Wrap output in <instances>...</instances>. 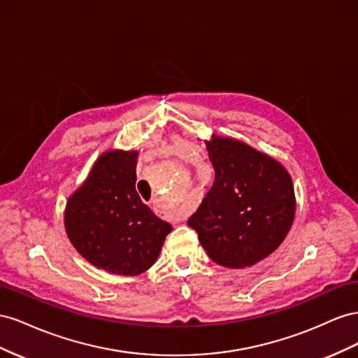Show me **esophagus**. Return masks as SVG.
Returning <instances> with one entry per match:
<instances>
[{"mask_svg": "<svg viewBox=\"0 0 358 358\" xmlns=\"http://www.w3.org/2000/svg\"><path fill=\"white\" fill-rule=\"evenodd\" d=\"M155 210H156L157 213H160V214H166L165 211H162V208L157 206V203H155ZM168 216H169L173 222H180V220H182V219L186 217V214L178 210V211H169Z\"/></svg>", "mask_w": 358, "mask_h": 358, "instance_id": "esophagus-1", "label": "esophagus"}]
</instances>
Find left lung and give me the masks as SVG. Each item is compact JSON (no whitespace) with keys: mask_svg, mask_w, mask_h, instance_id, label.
Wrapping results in <instances>:
<instances>
[{"mask_svg":"<svg viewBox=\"0 0 358 358\" xmlns=\"http://www.w3.org/2000/svg\"><path fill=\"white\" fill-rule=\"evenodd\" d=\"M206 145L216 178L187 224L214 262L250 267L278 249L291 229V176L278 160L241 141L213 135Z\"/></svg>","mask_w":358,"mask_h":358,"instance_id":"1","label":"left lung"}]
</instances>
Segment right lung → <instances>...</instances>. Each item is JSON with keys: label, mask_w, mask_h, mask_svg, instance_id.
I'll return each mask as SVG.
<instances>
[{"label": "right lung", "mask_w": 358, "mask_h": 358, "mask_svg": "<svg viewBox=\"0 0 358 358\" xmlns=\"http://www.w3.org/2000/svg\"><path fill=\"white\" fill-rule=\"evenodd\" d=\"M138 151L110 150L67 201L64 227L83 257L118 275H138L156 262L172 231L136 192Z\"/></svg>", "instance_id": "obj_1"}]
</instances>
